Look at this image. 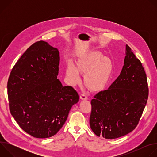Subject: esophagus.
<instances>
[{
	"label": "esophagus",
	"mask_w": 157,
	"mask_h": 157,
	"mask_svg": "<svg viewBox=\"0 0 157 157\" xmlns=\"http://www.w3.org/2000/svg\"><path fill=\"white\" fill-rule=\"evenodd\" d=\"M80 99L81 100H86V99H87V97L85 94L83 93V94H81L80 95Z\"/></svg>",
	"instance_id": "1"
}]
</instances>
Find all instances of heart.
Masks as SVG:
<instances>
[{
  "label": "heart",
  "instance_id": "b5f03b06",
  "mask_svg": "<svg viewBox=\"0 0 157 157\" xmlns=\"http://www.w3.org/2000/svg\"><path fill=\"white\" fill-rule=\"evenodd\" d=\"M112 66L113 63L109 57L103 56L101 52L95 51L81 57L78 61L77 67L69 61L66 65V74L70 84L75 85L81 80L79 70L85 74V84L92 89H98L108 80Z\"/></svg>",
  "mask_w": 157,
  "mask_h": 157
}]
</instances>
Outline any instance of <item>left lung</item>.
Here are the masks:
<instances>
[{
    "mask_svg": "<svg viewBox=\"0 0 157 157\" xmlns=\"http://www.w3.org/2000/svg\"><path fill=\"white\" fill-rule=\"evenodd\" d=\"M124 63L117 78L91 101V128L107 139L122 137L135 129L148 99L145 72L127 44Z\"/></svg>",
    "mask_w": 157,
    "mask_h": 157,
    "instance_id": "8db88e82",
    "label": "left lung"
}]
</instances>
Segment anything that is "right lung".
I'll return each instance as SVG.
<instances>
[{"label":"right lung","instance_id":"obj_1","mask_svg":"<svg viewBox=\"0 0 157 157\" xmlns=\"http://www.w3.org/2000/svg\"><path fill=\"white\" fill-rule=\"evenodd\" d=\"M59 52L48 43H33L13 66L7 92L12 116L35 138L53 136L61 128L79 95L57 79Z\"/></svg>","mask_w":157,"mask_h":157}]
</instances>
